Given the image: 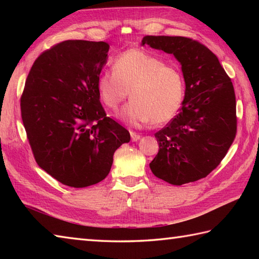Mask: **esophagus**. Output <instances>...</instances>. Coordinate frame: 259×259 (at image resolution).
<instances>
[{
	"instance_id": "obj_1",
	"label": "esophagus",
	"mask_w": 259,
	"mask_h": 259,
	"mask_svg": "<svg viewBox=\"0 0 259 259\" xmlns=\"http://www.w3.org/2000/svg\"><path fill=\"white\" fill-rule=\"evenodd\" d=\"M130 136H131V140L133 141H138L141 138V136L136 133H130Z\"/></svg>"
}]
</instances>
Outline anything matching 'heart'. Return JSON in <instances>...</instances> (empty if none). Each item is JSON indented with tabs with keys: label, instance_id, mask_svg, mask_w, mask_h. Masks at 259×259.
I'll list each match as a JSON object with an SVG mask.
<instances>
[{
	"label": "heart",
	"instance_id": "heart-1",
	"mask_svg": "<svg viewBox=\"0 0 259 259\" xmlns=\"http://www.w3.org/2000/svg\"><path fill=\"white\" fill-rule=\"evenodd\" d=\"M113 70L98 75L97 91L108 109L115 111L126 97L131 100L120 112L125 123L139 126L175 118L185 96L180 71L140 49H129L113 60Z\"/></svg>",
	"mask_w": 259,
	"mask_h": 259
}]
</instances>
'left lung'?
I'll return each instance as SVG.
<instances>
[{"label": "left lung", "mask_w": 259, "mask_h": 259, "mask_svg": "<svg viewBox=\"0 0 259 259\" xmlns=\"http://www.w3.org/2000/svg\"><path fill=\"white\" fill-rule=\"evenodd\" d=\"M141 45L174 54L186 83L180 112L155 134L159 151L149 164L151 171L175 186L205 178L226 156L237 133L232 80L218 58L190 37L147 35Z\"/></svg>", "instance_id": "obj_1"}]
</instances>
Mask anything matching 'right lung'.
Wrapping results in <instances>:
<instances>
[{"mask_svg":"<svg viewBox=\"0 0 259 259\" xmlns=\"http://www.w3.org/2000/svg\"><path fill=\"white\" fill-rule=\"evenodd\" d=\"M106 42L68 40L42 52L21 96V115L36 163L60 183H100L129 131L107 117L97 79L107 63Z\"/></svg>","mask_w":259,"mask_h":259,"instance_id":"obj_1","label":"right lung"}]
</instances>
